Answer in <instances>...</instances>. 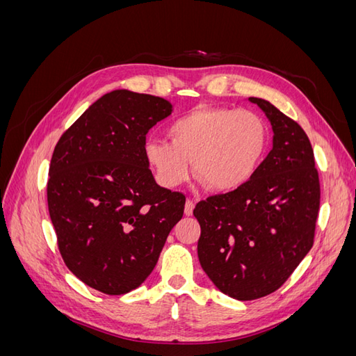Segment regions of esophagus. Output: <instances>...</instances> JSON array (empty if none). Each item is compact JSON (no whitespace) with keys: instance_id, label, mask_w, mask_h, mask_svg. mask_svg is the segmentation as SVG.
<instances>
[{"instance_id":"34e87169","label":"esophagus","mask_w":356,"mask_h":356,"mask_svg":"<svg viewBox=\"0 0 356 356\" xmlns=\"http://www.w3.org/2000/svg\"><path fill=\"white\" fill-rule=\"evenodd\" d=\"M193 209H195V202H193L191 199H187L186 207H184V213L187 215V217H190V215L193 213Z\"/></svg>"}]
</instances>
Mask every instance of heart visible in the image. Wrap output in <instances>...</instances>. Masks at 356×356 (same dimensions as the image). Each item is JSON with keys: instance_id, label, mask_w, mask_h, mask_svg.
Instances as JSON below:
<instances>
[{"instance_id": "heart-1", "label": "heart", "mask_w": 356, "mask_h": 356, "mask_svg": "<svg viewBox=\"0 0 356 356\" xmlns=\"http://www.w3.org/2000/svg\"><path fill=\"white\" fill-rule=\"evenodd\" d=\"M166 139H149L145 159L161 186L178 187L193 172L212 191H233L260 168L268 129L255 113L197 106L175 118Z\"/></svg>"}]
</instances>
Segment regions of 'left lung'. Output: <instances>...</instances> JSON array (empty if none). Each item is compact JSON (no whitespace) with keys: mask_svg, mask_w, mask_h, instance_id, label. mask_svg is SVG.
<instances>
[{"mask_svg":"<svg viewBox=\"0 0 356 356\" xmlns=\"http://www.w3.org/2000/svg\"><path fill=\"white\" fill-rule=\"evenodd\" d=\"M257 104L273 131V148L254 177L225 195L196 204L200 266L221 293L236 300L272 294L314 245L319 177L303 129L266 99Z\"/></svg>","mask_w":356,"mask_h":356,"instance_id":"1","label":"left lung"}]
</instances>
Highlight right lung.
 Listing matches in <instances>:
<instances>
[{
  "label": "right lung",
  "mask_w": 356,
  "mask_h": 356,
  "mask_svg": "<svg viewBox=\"0 0 356 356\" xmlns=\"http://www.w3.org/2000/svg\"><path fill=\"white\" fill-rule=\"evenodd\" d=\"M174 111L153 95H104L60 136L47 204L59 252L81 282L108 296L141 285L159 260L186 196L160 187L145 159V135Z\"/></svg>",
  "instance_id": "add662e5"
}]
</instances>
